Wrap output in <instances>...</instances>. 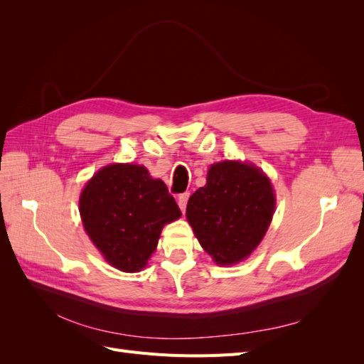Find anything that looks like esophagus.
I'll return each mask as SVG.
<instances>
[{"mask_svg": "<svg viewBox=\"0 0 364 364\" xmlns=\"http://www.w3.org/2000/svg\"><path fill=\"white\" fill-rule=\"evenodd\" d=\"M188 199H190V193H183V194H181V196L178 197V205H179L182 213H185L186 202H188Z\"/></svg>", "mask_w": 364, "mask_h": 364, "instance_id": "1", "label": "esophagus"}]
</instances>
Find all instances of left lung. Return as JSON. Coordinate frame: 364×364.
<instances>
[{"mask_svg":"<svg viewBox=\"0 0 364 364\" xmlns=\"http://www.w3.org/2000/svg\"><path fill=\"white\" fill-rule=\"evenodd\" d=\"M269 178L252 164L223 161L208 170L186 205V220L218 266L247 258L266 235L274 213Z\"/></svg>","mask_w":364,"mask_h":364,"instance_id":"8db88e82","label":"left lung"}]
</instances>
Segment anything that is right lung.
Masks as SVG:
<instances>
[{
    "label": "right lung",
    "instance_id": "right-lung-1",
    "mask_svg": "<svg viewBox=\"0 0 364 364\" xmlns=\"http://www.w3.org/2000/svg\"><path fill=\"white\" fill-rule=\"evenodd\" d=\"M79 209L86 234L121 272H139L156 250L164 225L182 213L167 185L135 164L106 165L86 183Z\"/></svg>",
    "mask_w": 364,
    "mask_h": 364
}]
</instances>
